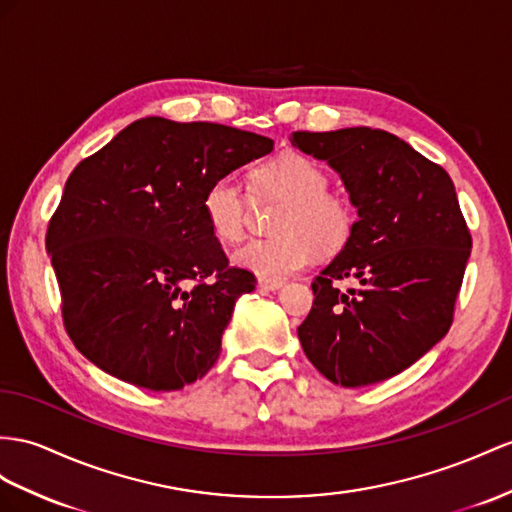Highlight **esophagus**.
I'll return each mask as SVG.
<instances>
[{
  "label": "esophagus",
  "mask_w": 512,
  "mask_h": 512,
  "mask_svg": "<svg viewBox=\"0 0 512 512\" xmlns=\"http://www.w3.org/2000/svg\"><path fill=\"white\" fill-rule=\"evenodd\" d=\"M283 285H285L283 279H259V287H261V290L274 292V290H281Z\"/></svg>",
  "instance_id": "1"
}]
</instances>
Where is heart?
<instances>
[{"label": "heart", "mask_w": 512, "mask_h": 512, "mask_svg": "<svg viewBox=\"0 0 512 512\" xmlns=\"http://www.w3.org/2000/svg\"><path fill=\"white\" fill-rule=\"evenodd\" d=\"M255 199H279L272 222L274 238L253 240L233 261L259 279H283L313 264L318 251L331 255L348 244L355 214L342 194L329 190V175L303 153H283L251 173ZM201 212L207 229L222 244L244 238L248 196L233 177L214 179L203 192Z\"/></svg>", "instance_id": "heart-1"}]
</instances>
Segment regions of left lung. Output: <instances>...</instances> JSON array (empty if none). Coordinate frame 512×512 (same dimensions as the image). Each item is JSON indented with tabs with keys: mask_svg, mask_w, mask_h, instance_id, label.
Segmentation results:
<instances>
[{
	"mask_svg": "<svg viewBox=\"0 0 512 512\" xmlns=\"http://www.w3.org/2000/svg\"><path fill=\"white\" fill-rule=\"evenodd\" d=\"M292 144L342 177L359 220L311 283L298 326L331 383L365 387L400 374L450 331L471 233L450 175L383 129L294 131ZM357 280L342 291L337 280Z\"/></svg>",
	"mask_w": 512,
	"mask_h": 512,
	"instance_id": "left-lung-1",
	"label": "left lung"
}]
</instances>
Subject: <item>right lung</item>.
Returning a JSON list of instances; mask_svg holds the SVG:
<instances>
[{"mask_svg": "<svg viewBox=\"0 0 512 512\" xmlns=\"http://www.w3.org/2000/svg\"><path fill=\"white\" fill-rule=\"evenodd\" d=\"M272 144L227 125L147 116L75 166L45 246L64 329L88 361L151 391L212 370L235 300L257 281L229 266L201 199Z\"/></svg>", "mask_w": 512, "mask_h": 512, "instance_id": "obj_1", "label": "right lung"}]
</instances>
